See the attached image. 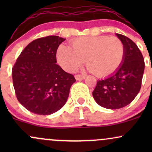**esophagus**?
Returning a JSON list of instances; mask_svg holds the SVG:
<instances>
[{
  "label": "esophagus",
  "mask_w": 152,
  "mask_h": 152,
  "mask_svg": "<svg viewBox=\"0 0 152 152\" xmlns=\"http://www.w3.org/2000/svg\"><path fill=\"white\" fill-rule=\"evenodd\" d=\"M75 78L77 81H81V80H83L85 78V76H83V75H80V74H76L75 75Z\"/></svg>",
  "instance_id": "1"
}]
</instances>
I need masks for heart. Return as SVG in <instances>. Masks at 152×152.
Wrapping results in <instances>:
<instances>
[{"label": "heart", "mask_w": 152, "mask_h": 152, "mask_svg": "<svg viewBox=\"0 0 152 152\" xmlns=\"http://www.w3.org/2000/svg\"><path fill=\"white\" fill-rule=\"evenodd\" d=\"M125 48L115 36H83L73 40L71 48L61 45L57 59L64 69L74 72L85 60L91 72L98 77H106L119 69L124 61Z\"/></svg>", "instance_id": "b5f03b06"}]
</instances>
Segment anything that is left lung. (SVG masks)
Wrapping results in <instances>:
<instances>
[{
  "label": "left lung",
  "instance_id": "obj_1",
  "mask_svg": "<svg viewBox=\"0 0 152 152\" xmlns=\"http://www.w3.org/2000/svg\"><path fill=\"white\" fill-rule=\"evenodd\" d=\"M124 43V61L114 74L99 80L93 91L96 102L102 107L118 109L129 104L140 91L144 71V61L140 50L133 41L116 34Z\"/></svg>",
  "mask_w": 152,
  "mask_h": 152
}]
</instances>
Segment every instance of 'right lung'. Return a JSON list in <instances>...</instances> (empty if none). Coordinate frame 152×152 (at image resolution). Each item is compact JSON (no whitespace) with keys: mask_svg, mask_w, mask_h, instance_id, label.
Listing matches in <instances>:
<instances>
[{"mask_svg":"<svg viewBox=\"0 0 152 152\" xmlns=\"http://www.w3.org/2000/svg\"><path fill=\"white\" fill-rule=\"evenodd\" d=\"M65 38L57 36L39 38L22 50L12 69L15 95L31 112L49 115L67 101L74 75L56 64V51Z\"/></svg>","mask_w":152,"mask_h":152,"instance_id":"add662e5","label":"right lung"}]
</instances>
